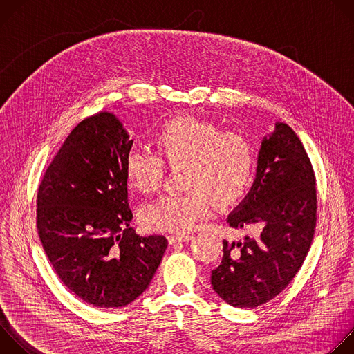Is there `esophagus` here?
Returning <instances> with one entry per match:
<instances>
[{"label":"esophagus","instance_id":"1","mask_svg":"<svg viewBox=\"0 0 354 354\" xmlns=\"http://www.w3.org/2000/svg\"><path fill=\"white\" fill-rule=\"evenodd\" d=\"M190 239H192V235H189V234H183V235H169V236H168V241H169L171 245L175 243V242H187V241H190Z\"/></svg>","mask_w":354,"mask_h":354}]
</instances>
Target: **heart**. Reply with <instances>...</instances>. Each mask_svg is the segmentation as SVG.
Returning <instances> with one entry per match:
<instances>
[{"label":"heart","instance_id":"heart-1","mask_svg":"<svg viewBox=\"0 0 354 354\" xmlns=\"http://www.w3.org/2000/svg\"><path fill=\"white\" fill-rule=\"evenodd\" d=\"M158 155L131 151L124 160V176L133 189L157 192L165 176V162L185 165V192L168 194L148 205L142 224L154 231L186 232L206 217L216 203L227 207L241 200L255 174V153L238 131L223 129L207 119L176 116L156 133Z\"/></svg>","mask_w":354,"mask_h":354}]
</instances>
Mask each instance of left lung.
<instances>
[{
    "label": "left lung",
    "mask_w": 354,
    "mask_h": 354,
    "mask_svg": "<svg viewBox=\"0 0 354 354\" xmlns=\"http://www.w3.org/2000/svg\"><path fill=\"white\" fill-rule=\"evenodd\" d=\"M230 227H257V238L223 241L212 272L214 291L238 308H255L280 294L306 261L317 225L315 175L294 130L277 123L259 151L257 179L228 216Z\"/></svg>",
    "instance_id": "1"
}]
</instances>
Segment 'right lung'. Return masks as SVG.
Instances as JSON below:
<instances>
[{"mask_svg":"<svg viewBox=\"0 0 354 354\" xmlns=\"http://www.w3.org/2000/svg\"><path fill=\"white\" fill-rule=\"evenodd\" d=\"M131 145L115 115H93L74 127L37 189L36 225L50 263L70 291L99 308L141 295L168 246L165 236H140L130 227Z\"/></svg>","mask_w":354,"mask_h":354,"instance_id":"obj_1","label":"right lung"}]
</instances>
